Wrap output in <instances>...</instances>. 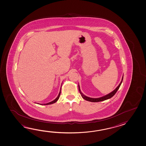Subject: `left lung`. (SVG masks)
<instances>
[{
  "label": "left lung",
  "mask_w": 146,
  "mask_h": 146,
  "mask_svg": "<svg viewBox=\"0 0 146 146\" xmlns=\"http://www.w3.org/2000/svg\"><path fill=\"white\" fill-rule=\"evenodd\" d=\"M123 78H122V80H121V81L120 82V84H119L118 85V86L116 89H115L113 91L111 92V93H109V94L107 95H106V96H103L102 97H100V98H90V97H87L86 96H85L82 93L81 91H80V88H79V86H78V88H79V91L80 92V94L81 95V96H82V97L85 100H86L87 101H89V102H102V101H104V100H108V99H109L110 98H111V97H113L114 95L115 94V93H116V92L118 90V89L119 88V87H120V85L121 84V83H122V82H123Z\"/></svg>",
  "instance_id": "8db88e82"
}]
</instances>
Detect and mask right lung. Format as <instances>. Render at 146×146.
Listing matches in <instances>:
<instances>
[{"mask_svg":"<svg viewBox=\"0 0 146 146\" xmlns=\"http://www.w3.org/2000/svg\"><path fill=\"white\" fill-rule=\"evenodd\" d=\"M60 91H61V89H60ZM60 93H61V91H60L59 92V94L58 95V96L55 99V100H54L53 101H52L51 102H49V103H47V104H44V105H50V104H54L55 102H56L59 99V96H60ZM42 105V104H41Z\"/></svg>","mask_w":146,"mask_h":146,"instance_id":"obj_1","label":"right lung"}]
</instances>
